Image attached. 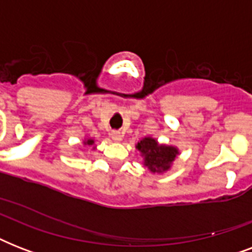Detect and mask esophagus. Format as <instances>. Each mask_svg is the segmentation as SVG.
I'll list each match as a JSON object with an SVG mask.
<instances>
[{
  "label": "esophagus",
  "instance_id": "obj_1",
  "mask_svg": "<svg viewBox=\"0 0 252 252\" xmlns=\"http://www.w3.org/2000/svg\"><path fill=\"white\" fill-rule=\"evenodd\" d=\"M111 137L114 140L115 142H120L123 138V133L122 132H119V130H112L111 132Z\"/></svg>",
  "mask_w": 252,
  "mask_h": 252
}]
</instances>
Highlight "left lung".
Here are the masks:
<instances>
[{"label": "left lung", "instance_id": "left-lung-1", "mask_svg": "<svg viewBox=\"0 0 252 252\" xmlns=\"http://www.w3.org/2000/svg\"><path fill=\"white\" fill-rule=\"evenodd\" d=\"M136 149L142 157V163L152 174H163L172 167V163L179 156L176 146L159 144L157 138L144 137L136 144Z\"/></svg>", "mask_w": 252, "mask_h": 252}]
</instances>
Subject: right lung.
<instances>
[{
  "label": "right lung",
  "mask_w": 252,
  "mask_h": 252,
  "mask_svg": "<svg viewBox=\"0 0 252 252\" xmlns=\"http://www.w3.org/2000/svg\"><path fill=\"white\" fill-rule=\"evenodd\" d=\"M82 144H84L85 146H93V150L96 149V146H95V140H94V138H90V137L85 138L84 141H82Z\"/></svg>",
  "instance_id": "1"
}]
</instances>
